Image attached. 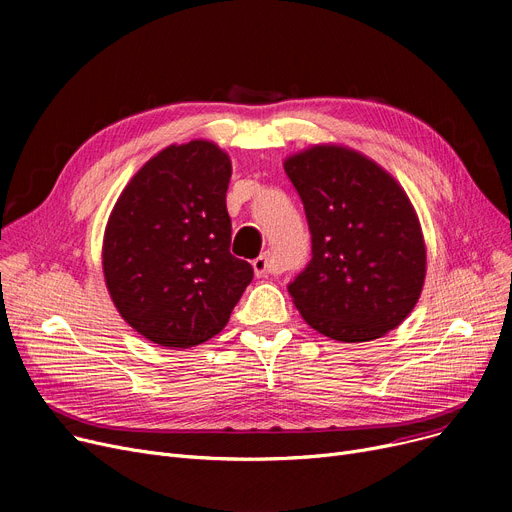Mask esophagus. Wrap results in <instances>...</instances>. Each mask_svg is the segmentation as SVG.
Wrapping results in <instances>:
<instances>
[{
    "instance_id": "34e87169",
    "label": "esophagus",
    "mask_w": 512,
    "mask_h": 512,
    "mask_svg": "<svg viewBox=\"0 0 512 512\" xmlns=\"http://www.w3.org/2000/svg\"><path fill=\"white\" fill-rule=\"evenodd\" d=\"M253 270H255V276H257V278H265V276H270V274H276V272H278L270 253L259 255V257L253 261Z\"/></svg>"
}]
</instances>
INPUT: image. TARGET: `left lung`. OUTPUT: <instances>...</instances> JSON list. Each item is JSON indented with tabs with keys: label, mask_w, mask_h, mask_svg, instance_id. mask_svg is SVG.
Segmentation results:
<instances>
[{
	"label": "left lung",
	"mask_w": 512,
	"mask_h": 512,
	"mask_svg": "<svg viewBox=\"0 0 512 512\" xmlns=\"http://www.w3.org/2000/svg\"><path fill=\"white\" fill-rule=\"evenodd\" d=\"M301 195L313 257L288 284L307 324L332 340L367 342L398 328L425 282V240L402 188L367 155L313 145L284 159Z\"/></svg>",
	"instance_id": "obj_1"
}]
</instances>
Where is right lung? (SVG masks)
<instances>
[{
  "label": "right lung",
  "mask_w": 512,
  "mask_h": 512,
  "mask_svg": "<svg viewBox=\"0 0 512 512\" xmlns=\"http://www.w3.org/2000/svg\"><path fill=\"white\" fill-rule=\"evenodd\" d=\"M232 161L211 141L170 145L130 178L103 234V278L126 324L168 348L220 334L253 280L230 253Z\"/></svg>",
  "instance_id": "obj_1"
}]
</instances>
